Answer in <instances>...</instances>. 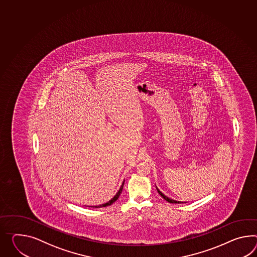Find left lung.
Listing matches in <instances>:
<instances>
[{
  "label": "left lung",
  "instance_id": "8db88e82",
  "mask_svg": "<svg viewBox=\"0 0 257 257\" xmlns=\"http://www.w3.org/2000/svg\"><path fill=\"white\" fill-rule=\"evenodd\" d=\"M157 190H158V192H159V194L161 195L162 197H163V199L165 200H167L168 202H170V203H181V201H177V200H172V199H170V198H168V197H166L165 195L163 194L159 189H158V188H157Z\"/></svg>",
  "mask_w": 257,
  "mask_h": 257
}]
</instances>
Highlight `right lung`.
<instances>
[{
  "label": "right lung",
  "instance_id": "add662e5",
  "mask_svg": "<svg viewBox=\"0 0 257 257\" xmlns=\"http://www.w3.org/2000/svg\"><path fill=\"white\" fill-rule=\"evenodd\" d=\"M123 185H124V182L122 183V185H121V187L119 188V191H118V193L115 195L114 197H113L111 200H109V201H107L106 203H104V204H102V205H97V206H94V208H100V207H106L108 206V205H111L114 201H116V200H118V198L119 197V195L121 193V190H122V188H123Z\"/></svg>",
  "mask_w": 257,
  "mask_h": 257
}]
</instances>
